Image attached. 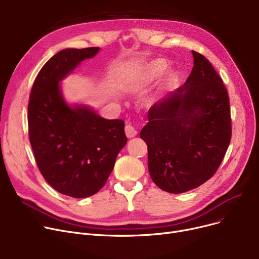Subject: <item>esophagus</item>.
<instances>
[{"mask_svg": "<svg viewBox=\"0 0 259 259\" xmlns=\"http://www.w3.org/2000/svg\"><path fill=\"white\" fill-rule=\"evenodd\" d=\"M125 133H126V135H127V138L132 139V138H134V137H137L138 131L135 130V128H134L132 125L127 124L126 127H125Z\"/></svg>", "mask_w": 259, "mask_h": 259, "instance_id": "obj_1", "label": "esophagus"}]
</instances>
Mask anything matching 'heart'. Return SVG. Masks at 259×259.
<instances>
[{
    "label": "heart",
    "mask_w": 259,
    "mask_h": 259,
    "mask_svg": "<svg viewBox=\"0 0 259 259\" xmlns=\"http://www.w3.org/2000/svg\"><path fill=\"white\" fill-rule=\"evenodd\" d=\"M168 67V62L162 59L153 60L141 66L134 67L127 71L124 79L121 80V89L127 92L141 91L145 89L148 85H150L152 81L159 78L166 72ZM176 80H178V74L174 71H170L166 75L164 80L161 81V84L158 86L157 90L153 94H151L150 97L146 99V103L149 105L155 103L159 97V92L164 88L174 84Z\"/></svg>",
    "instance_id": "heart-1"
}]
</instances>
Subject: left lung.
I'll return each mask as SVG.
<instances>
[{
    "label": "left lung",
    "mask_w": 259,
    "mask_h": 259,
    "mask_svg": "<svg viewBox=\"0 0 259 259\" xmlns=\"http://www.w3.org/2000/svg\"><path fill=\"white\" fill-rule=\"evenodd\" d=\"M185 84L157 101L140 137L154 184L178 194L199 187L220 167L231 141L230 103L211 63L192 51Z\"/></svg>",
    "instance_id": "obj_1"
}]
</instances>
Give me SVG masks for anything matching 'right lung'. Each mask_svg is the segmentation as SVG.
<instances>
[{
  "mask_svg": "<svg viewBox=\"0 0 259 259\" xmlns=\"http://www.w3.org/2000/svg\"><path fill=\"white\" fill-rule=\"evenodd\" d=\"M99 51L66 48L54 54L38 72L28 104L37 167L53 189L74 198L100 191L127 144L124 120L106 119L85 104H69L62 92L61 81Z\"/></svg>",
  "mask_w": 259,
  "mask_h": 259,
  "instance_id": "add662e5",
  "label": "right lung"
}]
</instances>
